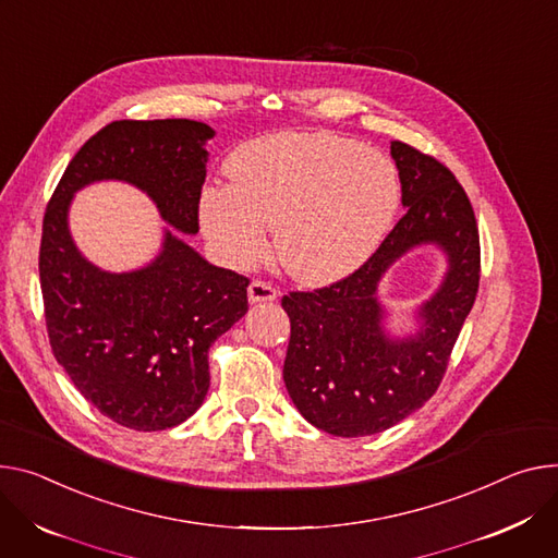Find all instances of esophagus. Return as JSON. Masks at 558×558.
Listing matches in <instances>:
<instances>
[{
  "instance_id": "obj_1",
  "label": "esophagus",
  "mask_w": 558,
  "mask_h": 558,
  "mask_svg": "<svg viewBox=\"0 0 558 558\" xmlns=\"http://www.w3.org/2000/svg\"><path fill=\"white\" fill-rule=\"evenodd\" d=\"M246 295H248L251 305H258V302H274L280 295V291L276 287H271L269 282L253 280L246 289Z\"/></svg>"
}]
</instances>
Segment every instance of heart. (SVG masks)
<instances>
[{
  "mask_svg": "<svg viewBox=\"0 0 558 558\" xmlns=\"http://www.w3.org/2000/svg\"><path fill=\"white\" fill-rule=\"evenodd\" d=\"M229 186L202 193L199 214L222 256L248 267L274 227L280 267L302 284L356 271L385 238L400 199L393 165L336 133H274L242 144L227 162Z\"/></svg>",
  "mask_w": 558,
  "mask_h": 558,
  "instance_id": "obj_1",
  "label": "heart"
}]
</instances>
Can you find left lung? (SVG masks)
I'll list each match as a JSON object with an SVG mask.
<instances>
[{
  "label": "left lung",
  "instance_id": "obj_1",
  "mask_svg": "<svg viewBox=\"0 0 558 558\" xmlns=\"http://www.w3.org/2000/svg\"><path fill=\"white\" fill-rule=\"evenodd\" d=\"M404 216L374 256L344 280L282 298L291 320L284 385L314 427L342 436H372L408 418L434 396L478 291L481 244L463 186L438 160L391 142ZM444 251L448 271L415 311L414 335L386 329L381 276L418 245Z\"/></svg>",
  "mask_w": 558,
  "mask_h": 558
}]
</instances>
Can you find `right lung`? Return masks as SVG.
<instances>
[{
    "label": "right lung",
    "instance_id": "right-lung-1",
    "mask_svg": "<svg viewBox=\"0 0 558 558\" xmlns=\"http://www.w3.org/2000/svg\"><path fill=\"white\" fill-rule=\"evenodd\" d=\"M216 131L195 120L111 122L66 167L48 202L39 282L50 347L77 391L113 423L160 432L191 418L209 391V347L248 310V280L184 242L197 233ZM126 181L170 225L159 256L133 272H105L76 248L68 211L77 190Z\"/></svg>",
    "mask_w": 558,
    "mask_h": 558
}]
</instances>
